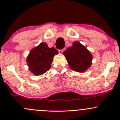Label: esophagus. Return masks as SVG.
<instances>
[{"label": "esophagus", "mask_w": 120, "mask_h": 120, "mask_svg": "<svg viewBox=\"0 0 120 120\" xmlns=\"http://www.w3.org/2000/svg\"><path fill=\"white\" fill-rule=\"evenodd\" d=\"M65 50V49H61V50H59V53H60V54H62L63 53V52H64V50Z\"/></svg>", "instance_id": "34e87169"}]
</instances>
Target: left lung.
Listing matches in <instances>:
<instances>
[{"mask_svg": "<svg viewBox=\"0 0 120 120\" xmlns=\"http://www.w3.org/2000/svg\"><path fill=\"white\" fill-rule=\"evenodd\" d=\"M63 54L70 68L77 72H84L91 65L92 56L86 48L78 42H74Z\"/></svg>", "mask_w": 120, "mask_h": 120, "instance_id": "1", "label": "left lung"}]
</instances>
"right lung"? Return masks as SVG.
Listing matches in <instances>:
<instances>
[{
    "label": "right lung",
    "instance_id": "add662e5",
    "mask_svg": "<svg viewBox=\"0 0 120 120\" xmlns=\"http://www.w3.org/2000/svg\"><path fill=\"white\" fill-rule=\"evenodd\" d=\"M58 51L54 48H48L46 43H41L34 48L28 56L26 61L30 71L35 75H42L50 69L53 58Z\"/></svg>",
    "mask_w": 120,
    "mask_h": 120
}]
</instances>
